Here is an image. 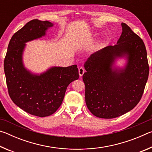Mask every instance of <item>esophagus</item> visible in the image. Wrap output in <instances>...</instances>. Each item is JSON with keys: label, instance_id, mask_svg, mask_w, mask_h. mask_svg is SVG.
Here are the masks:
<instances>
[{"label": "esophagus", "instance_id": "esophagus-1", "mask_svg": "<svg viewBox=\"0 0 152 152\" xmlns=\"http://www.w3.org/2000/svg\"><path fill=\"white\" fill-rule=\"evenodd\" d=\"M78 72H79L80 76H82L84 74V73L85 72V69H84L83 67H80L78 70Z\"/></svg>", "mask_w": 152, "mask_h": 152}]
</instances>
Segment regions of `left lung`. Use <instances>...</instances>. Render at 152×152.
<instances>
[{"label": "left lung", "instance_id": "8db88e82", "mask_svg": "<svg viewBox=\"0 0 152 152\" xmlns=\"http://www.w3.org/2000/svg\"><path fill=\"white\" fill-rule=\"evenodd\" d=\"M116 45H109L90 56L82 76L85 101L94 116L103 119L119 117L132 110L141 99L149 76L145 44L124 23ZM126 57L124 69H112L115 60Z\"/></svg>", "mask_w": 152, "mask_h": 152}]
</instances>
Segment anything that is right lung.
Masks as SVG:
<instances>
[{
    "label": "right lung",
    "mask_w": 152,
    "mask_h": 152,
    "mask_svg": "<svg viewBox=\"0 0 152 152\" xmlns=\"http://www.w3.org/2000/svg\"><path fill=\"white\" fill-rule=\"evenodd\" d=\"M53 23L30 20L12 35L4 60L7 86L12 102L25 112L45 117L54 113L62 103L67 87L78 79L76 65L51 67L41 74L31 73L23 64L25 43L45 35Z\"/></svg>",
    "instance_id": "obj_1"
}]
</instances>
